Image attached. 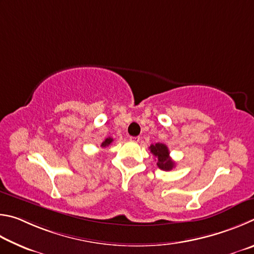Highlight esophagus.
I'll list each match as a JSON object with an SVG mask.
<instances>
[{
  "mask_svg": "<svg viewBox=\"0 0 254 254\" xmlns=\"http://www.w3.org/2000/svg\"><path fill=\"white\" fill-rule=\"evenodd\" d=\"M129 140L130 141H134V143H138V141L140 140V137L139 136H136V137L131 136V137H129Z\"/></svg>",
  "mask_w": 254,
  "mask_h": 254,
  "instance_id": "esophagus-1",
  "label": "esophagus"
}]
</instances>
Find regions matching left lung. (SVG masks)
Returning <instances> with one entry per match:
<instances>
[{"mask_svg": "<svg viewBox=\"0 0 254 254\" xmlns=\"http://www.w3.org/2000/svg\"><path fill=\"white\" fill-rule=\"evenodd\" d=\"M150 153L157 158V166L163 171H171L175 167V163L170 156V150L166 145L157 143L150 145Z\"/></svg>", "mask_w": 254, "mask_h": 254, "instance_id": "8db88e82", "label": "left lung"}]
</instances>
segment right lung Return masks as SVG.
<instances>
[{
  "label": "right lung",
  "mask_w": 254,
  "mask_h": 254,
  "mask_svg": "<svg viewBox=\"0 0 254 254\" xmlns=\"http://www.w3.org/2000/svg\"><path fill=\"white\" fill-rule=\"evenodd\" d=\"M113 141H114V139L111 138V137H108V138H106L104 141H102L100 146L101 147H107V146H109L111 143H113Z\"/></svg>",
  "instance_id": "1"
}]
</instances>
